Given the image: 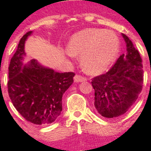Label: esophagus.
<instances>
[{
    "label": "esophagus",
    "mask_w": 151,
    "mask_h": 151,
    "mask_svg": "<svg viewBox=\"0 0 151 151\" xmlns=\"http://www.w3.org/2000/svg\"><path fill=\"white\" fill-rule=\"evenodd\" d=\"M73 81L76 83H79V82H83L86 81H87V78H84V77H82L81 75H75L74 78H73Z\"/></svg>",
    "instance_id": "esophagus-1"
}]
</instances>
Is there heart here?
I'll return each instance as SVG.
<instances>
[{"mask_svg":"<svg viewBox=\"0 0 151 151\" xmlns=\"http://www.w3.org/2000/svg\"><path fill=\"white\" fill-rule=\"evenodd\" d=\"M120 50L116 34L104 29L89 28L72 36L67 50L72 56H81L83 68L90 73H102L112 64Z\"/></svg>","mask_w":151,"mask_h":151,"instance_id":"obj_1","label":"heart"}]
</instances>
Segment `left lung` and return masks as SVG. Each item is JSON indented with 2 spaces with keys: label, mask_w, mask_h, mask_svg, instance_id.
Wrapping results in <instances>:
<instances>
[{
  "label": "left lung",
  "mask_w": 151,
  "mask_h": 151,
  "mask_svg": "<svg viewBox=\"0 0 151 151\" xmlns=\"http://www.w3.org/2000/svg\"><path fill=\"white\" fill-rule=\"evenodd\" d=\"M127 51L109 71L92 80L94 107L101 116L115 118L135 104L142 90V60L131 40L124 34Z\"/></svg>",
  "instance_id": "8db88e82"
}]
</instances>
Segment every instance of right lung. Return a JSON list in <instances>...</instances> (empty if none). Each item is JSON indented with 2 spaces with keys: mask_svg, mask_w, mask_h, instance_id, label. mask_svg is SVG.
Segmentation results:
<instances>
[{
  "mask_svg": "<svg viewBox=\"0 0 151 151\" xmlns=\"http://www.w3.org/2000/svg\"><path fill=\"white\" fill-rule=\"evenodd\" d=\"M33 31L25 34L9 65V97L17 111L37 125L54 122L61 114L62 97L73 82L75 73H59L36 59L24 64V44Z\"/></svg>",
  "mask_w": 151,
  "mask_h": 151,
  "instance_id": "1",
  "label": "right lung"
}]
</instances>
